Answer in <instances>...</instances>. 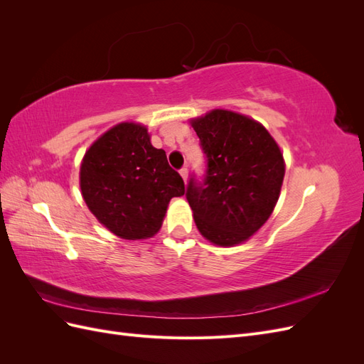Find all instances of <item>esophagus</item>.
<instances>
[{
  "mask_svg": "<svg viewBox=\"0 0 364 364\" xmlns=\"http://www.w3.org/2000/svg\"><path fill=\"white\" fill-rule=\"evenodd\" d=\"M179 173H181V176H182V179L186 182V179H188V168L182 167V168L179 170Z\"/></svg>",
  "mask_w": 364,
  "mask_h": 364,
  "instance_id": "34e87169",
  "label": "esophagus"
}]
</instances>
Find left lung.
I'll return each instance as SVG.
<instances>
[{
	"mask_svg": "<svg viewBox=\"0 0 364 364\" xmlns=\"http://www.w3.org/2000/svg\"><path fill=\"white\" fill-rule=\"evenodd\" d=\"M206 158L202 179L186 185L194 222L218 246L246 241L267 222L284 181L277 142L255 119L215 109L191 121Z\"/></svg>",
	"mask_w": 364,
	"mask_h": 364,
	"instance_id": "left-lung-1",
	"label": "left lung"
}]
</instances>
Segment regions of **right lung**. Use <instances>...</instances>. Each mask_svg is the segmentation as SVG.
Masks as SVG:
<instances>
[{"mask_svg": "<svg viewBox=\"0 0 364 364\" xmlns=\"http://www.w3.org/2000/svg\"><path fill=\"white\" fill-rule=\"evenodd\" d=\"M80 188L98 222L126 240L155 235L168 202L185 193L165 151L151 146L144 126L134 123L107 130L86 151Z\"/></svg>", "mask_w": 364, "mask_h": 364, "instance_id": "add662e5", "label": "right lung"}]
</instances>
